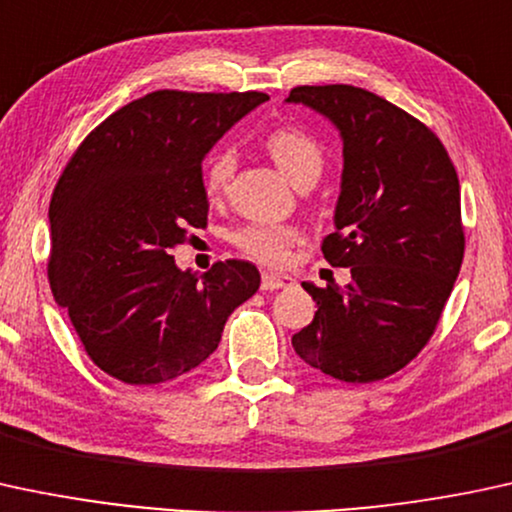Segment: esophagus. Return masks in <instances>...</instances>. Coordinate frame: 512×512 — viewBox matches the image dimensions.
<instances>
[{
	"mask_svg": "<svg viewBox=\"0 0 512 512\" xmlns=\"http://www.w3.org/2000/svg\"><path fill=\"white\" fill-rule=\"evenodd\" d=\"M295 280L292 275L285 273H263L261 275V290H280V287H290Z\"/></svg>",
	"mask_w": 512,
	"mask_h": 512,
	"instance_id": "1",
	"label": "esophagus"
}]
</instances>
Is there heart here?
Listing matches in <instances>:
<instances>
[{
	"instance_id": "b5f03b06",
	"label": "heart",
	"mask_w": 512,
	"mask_h": 512,
	"mask_svg": "<svg viewBox=\"0 0 512 512\" xmlns=\"http://www.w3.org/2000/svg\"><path fill=\"white\" fill-rule=\"evenodd\" d=\"M266 149L278 164V169L295 186L304 181H317L321 169H324V152L319 142L309 132L300 128H278L266 137ZM234 171L232 149L222 147L210 154L205 162L203 183L208 195H220L227 186L229 176ZM300 241V232L292 225H280V222H254L237 229L232 234V244L241 254H246L263 266H280L285 263L292 246Z\"/></svg>"
}]
</instances>
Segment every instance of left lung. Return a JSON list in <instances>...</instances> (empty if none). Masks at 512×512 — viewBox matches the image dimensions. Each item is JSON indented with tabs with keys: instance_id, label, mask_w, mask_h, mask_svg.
I'll return each instance as SVG.
<instances>
[{
	"instance_id": "1",
	"label": "left lung",
	"mask_w": 512,
	"mask_h": 512,
	"mask_svg": "<svg viewBox=\"0 0 512 512\" xmlns=\"http://www.w3.org/2000/svg\"><path fill=\"white\" fill-rule=\"evenodd\" d=\"M285 101L341 132L336 232L321 251L331 266L350 268L346 287L302 283L317 314L292 348L333 380H384L430 341L462 266L455 164L433 130L372 91L295 86Z\"/></svg>"
}]
</instances>
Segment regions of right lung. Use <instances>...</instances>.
Segmentation results:
<instances>
[{
    "label": "right lung",
    "mask_w": 512,
    "mask_h": 512,
    "mask_svg": "<svg viewBox=\"0 0 512 512\" xmlns=\"http://www.w3.org/2000/svg\"><path fill=\"white\" fill-rule=\"evenodd\" d=\"M261 91H152L108 116L67 162L50 200L48 278L94 365L125 384L186 375L261 285L249 261L183 273L169 249L208 225L203 159Z\"/></svg>",
    "instance_id": "right-lung-1"
}]
</instances>
